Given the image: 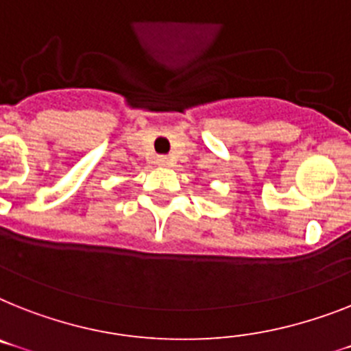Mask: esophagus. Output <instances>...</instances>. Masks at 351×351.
<instances>
[{"mask_svg": "<svg viewBox=\"0 0 351 351\" xmlns=\"http://www.w3.org/2000/svg\"><path fill=\"white\" fill-rule=\"evenodd\" d=\"M158 163L161 165V167H169V165H170V159L167 158V156H161V158L158 159Z\"/></svg>", "mask_w": 351, "mask_h": 351, "instance_id": "esophagus-1", "label": "esophagus"}]
</instances>
